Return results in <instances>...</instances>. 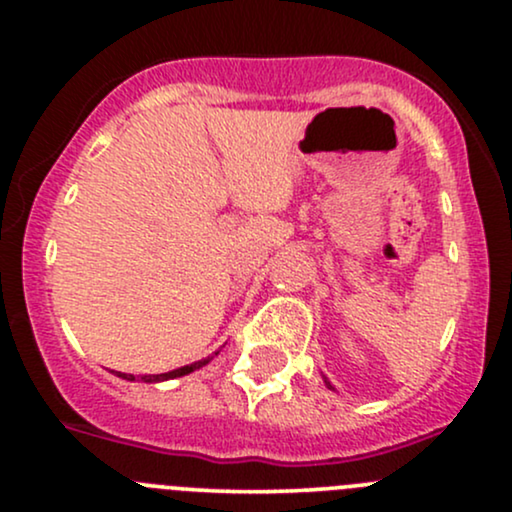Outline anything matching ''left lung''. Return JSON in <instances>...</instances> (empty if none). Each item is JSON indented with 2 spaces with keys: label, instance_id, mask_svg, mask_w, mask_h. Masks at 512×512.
Returning <instances> with one entry per match:
<instances>
[{
  "label": "left lung",
  "instance_id": "left-lung-1",
  "mask_svg": "<svg viewBox=\"0 0 512 512\" xmlns=\"http://www.w3.org/2000/svg\"><path fill=\"white\" fill-rule=\"evenodd\" d=\"M325 383H327V380H325ZM327 387H332V385H330V383H327Z\"/></svg>",
  "mask_w": 512,
  "mask_h": 512
}]
</instances>
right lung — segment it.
<instances>
[{
  "instance_id": "obj_1",
  "label": "right lung",
  "mask_w": 512,
  "mask_h": 512,
  "mask_svg": "<svg viewBox=\"0 0 512 512\" xmlns=\"http://www.w3.org/2000/svg\"><path fill=\"white\" fill-rule=\"evenodd\" d=\"M216 354H219V351H216ZM209 361H211V356H209V358H202V361L190 363V366H182V368H178V370H170V373H161V375H142V380H144V383H161V380L180 378V375H187V373H192V370H197V368L207 366ZM117 375H120V378H125V380H134V375H127V373H117Z\"/></svg>"
}]
</instances>
